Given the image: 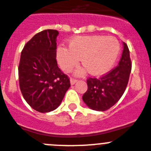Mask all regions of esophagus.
Wrapping results in <instances>:
<instances>
[{"mask_svg":"<svg viewBox=\"0 0 151 151\" xmlns=\"http://www.w3.org/2000/svg\"><path fill=\"white\" fill-rule=\"evenodd\" d=\"M77 80H76V79H74V78H71L70 79V82H71V85H74L76 83H77Z\"/></svg>","mask_w":151,"mask_h":151,"instance_id":"1","label":"esophagus"}]
</instances>
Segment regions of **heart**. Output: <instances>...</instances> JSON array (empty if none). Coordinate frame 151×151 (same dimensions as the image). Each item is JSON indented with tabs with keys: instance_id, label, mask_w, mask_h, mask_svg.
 <instances>
[{
	"instance_id": "1",
	"label": "heart",
	"mask_w": 151,
	"mask_h": 151,
	"mask_svg": "<svg viewBox=\"0 0 151 151\" xmlns=\"http://www.w3.org/2000/svg\"><path fill=\"white\" fill-rule=\"evenodd\" d=\"M120 46L116 39L103 35L77 36L68 47L57 49V60L64 71H70L82 59V65L89 74L102 75L111 70L119 56Z\"/></svg>"
}]
</instances>
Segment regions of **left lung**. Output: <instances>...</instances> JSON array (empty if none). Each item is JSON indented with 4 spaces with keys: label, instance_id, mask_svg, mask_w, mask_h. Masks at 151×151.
<instances>
[{
    "label": "left lung",
    "instance_id": "obj_1",
    "mask_svg": "<svg viewBox=\"0 0 151 151\" xmlns=\"http://www.w3.org/2000/svg\"><path fill=\"white\" fill-rule=\"evenodd\" d=\"M131 60L128 46L123 43V51L119 64L99 79L89 77L88 90L83 99L92 110L105 111L114 105L126 89L131 71Z\"/></svg>",
    "mask_w": 151,
    "mask_h": 151
}]
</instances>
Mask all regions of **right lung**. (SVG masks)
Wrapping results in <instances>:
<instances>
[{
  "label": "right lung",
  "instance_id": "obj_1",
  "mask_svg": "<svg viewBox=\"0 0 151 151\" xmlns=\"http://www.w3.org/2000/svg\"><path fill=\"white\" fill-rule=\"evenodd\" d=\"M59 32L46 29L26 43L18 66L19 85L23 98L35 111L56 109L69 88L70 80L58 65L57 37Z\"/></svg>",
  "mask_w": 151,
  "mask_h": 151
}]
</instances>
